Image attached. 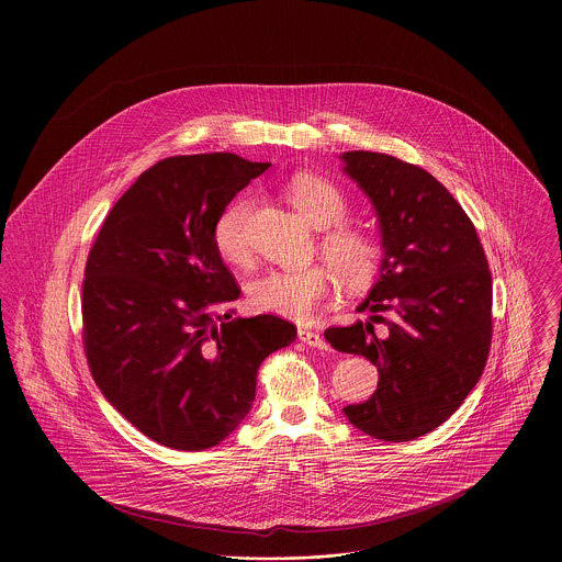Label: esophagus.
Wrapping results in <instances>:
<instances>
[{
	"instance_id": "obj_1",
	"label": "esophagus",
	"mask_w": 562,
	"mask_h": 562,
	"mask_svg": "<svg viewBox=\"0 0 562 562\" xmlns=\"http://www.w3.org/2000/svg\"><path fill=\"white\" fill-rule=\"evenodd\" d=\"M299 339L305 341L307 346H314V348H321V350H328V341L322 337L321 333H316V330L301 328V330H299Z\"/></svg>"
}]
</instances>
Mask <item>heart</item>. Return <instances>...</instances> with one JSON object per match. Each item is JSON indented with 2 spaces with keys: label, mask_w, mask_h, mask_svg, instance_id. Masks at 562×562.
<instances>
[{
  "label": "heart",
  "mask_w": 562,
  "mask_h": 562,
  "mask_svg": "<svg viewBox=\"0 0 562 562\" xmlns=\"http://www.w3.org/2000/svg\"><path fill=\"white\" fill-rule=\"evenodd\" d=\"M285 196L303 221L316 229H326L321 241L322 255L344 285L359 288L379 272L383 261L381 241L359 229L337 227L348 214V203L337 186L318 175L301 172L288 181ZM248 212L250 201L238 199L221 212L214 225L218 252L238 266L250 261ZM326 292L328 277L316 266L270 268L248 281L246 301L255 312L303 321L316 312Z\"/></svg>",
  "instance_id": "b5f03b06"
}]
</instances>
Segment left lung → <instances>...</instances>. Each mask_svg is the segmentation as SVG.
Masks as SVG:
<instances>
[{
    "mask_svg": "<svg viewBox=\"0 0 562 562\" xmlns=\"http://www.w3.org/2000/svg\"><path fill=\"white\" fill-rule=\"evenodd\" d=\"M341 170L370 199L383 246L379 279L357 312L324 333L379 368L370 401L344 406L374 439L411 441L441 426L476 387L491 346V272L457 199L424 168L346 151Z\"/></svg>",
    "mask_w": 562,
    "mask_h": 562,
    "instance_id": "1",
    "label": "left lung"
}]
</instances>
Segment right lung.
Segmentation results:
<instances>
[{"mask_svg":"<svg viewBox=\"0 0 562 562\" xmlns=\"http://www.w3.org/2000/svg\"><path fill=\"white\" fill-rule=\"evenodd\" d=\"M236 154L168 158L110 210L86 261L83 348L105 401L172 450L229 437L255 401L261 361L292 322L234 318L240 299L214 244L234 196L268 170Z\"/></svg>","mask_w":562,"mask_h":562,"instance_id":"add662e5","label":"right lung"}]
</instances>
